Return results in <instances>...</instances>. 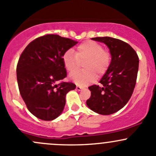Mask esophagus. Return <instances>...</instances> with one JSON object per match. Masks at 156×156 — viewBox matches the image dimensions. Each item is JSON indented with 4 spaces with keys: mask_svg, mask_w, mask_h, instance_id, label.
<instances>
[{
    "mask_svg": "<svg viewBox=\"0 0 156 156\" xmlns=\"http://www.w3.org/2000/svg\"><path fill=\"white\" fill-rule=\"evenodd\" d=\"M83 87L82 86H80V85H76V90H80L81 89H82Z\"/></svg>",
    "mask_w": 156,
    "mask_h": 156,
    "instance_id": "1",
    "label": "esophagus"
}]
</instances>
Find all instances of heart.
<instances>
[{"label": "heart", "mask_w": 156, "mask_h": 156, "mask_svg": "<svg viewBox=\"0 0 156 156\" xmlns=\"http://www.w3.org/2000/svg\"><path fill=\"white\" fill-rule=\"evenodd\" d=\"M111 55L101 44L94 41H86L77 47L76 52L69 49L63 55V63L67 71L72 72L77 68L80 61L84 70L73 72L69 75L72 81L78 84H87L94 81L96 74L101 76L106 73L111 63Z\"/></svg>", "instance_id": "b5f03b06"}]
</instances>
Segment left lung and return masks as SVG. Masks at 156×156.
Instances as JSON below:
<instances>
[{"label": "left lung", "instance_id": "1", "mask_svg": "<svg viewBox=\"0 0 156 156\" xmlns=\"http://www.w3.org/2000/svg\"><path fill=\"white\" fill-rule=\"evenodd\" d=\"M91 39L103 42L111 55L109 67L99 85L89 87L91 96L87 105L101 115H110L127 104L133 93L138 71L139 59L130 45L112 37H95Z\"/></svg>", "mask_w": 156, "mask_h": 156}]
</instances>
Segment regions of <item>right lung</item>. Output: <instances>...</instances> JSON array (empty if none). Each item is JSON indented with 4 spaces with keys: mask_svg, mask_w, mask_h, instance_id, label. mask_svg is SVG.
<instances>
[{
    "mask_svg": "<svg viewBox=\"0 0 156 156\" xmlns=\"http://www.w3.org/2000/svg\"><path fill=\"white\" fill-rule=\"evenodd\" d=\"M78 42L55 34L34 39L24 48L16 68L19 89L27 109L42 120L63 112L66 96L75 90L72 82L57 83L66 77L63 55Z\"/></svg>",
    "mask_w": 156,
    "mask_h": 156,
    "instance_id": "1",
    "label": "right lung"
}]
</instances>
